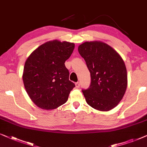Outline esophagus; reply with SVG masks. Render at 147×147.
Segmentation results:
<instances>
[{"label": "esophagus", "instance_id": "obj_1", "mask_svg": "<svg viewBox=\"0 0 147 147\" xmlns=\"http://www.w3.org/2000/svg\"><path fill=\"white\" fill-rule=\"evenodd\" d=\"M75 86L77 88H79V87H80L79 82H77V83H75Z\"/></svg>", "mask_w": 147, "mask_h": 147}]
</instances>
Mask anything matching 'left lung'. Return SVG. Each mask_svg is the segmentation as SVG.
<instances>
[{"instance_id": "8db88e82", "label": "left lung", "mask_w": 147, "mask_h": 147, "mask_svg": "<svg viewBox=\"0 0 147 147\" xmlns=\"http://www.w3.org/2000/svg\"><path fill=\"white\" fill-rule=\"evenodd\" d=\"M78 50L91 73V85L82 91L87 104L101 111L113 109L122 100L128 85L122 58L101 41L84 42Z\"/></svg>"}]
</instances>
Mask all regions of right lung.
Returning <instances> with one entry per match:
<instances>
[{"label": "right lung", "mask_w": 147, "mask_h": 147, "mask_svg": "<svg viewBox=\"0 0 147 147\" xmlns=\"http://www.w3.org/2000/svg\"><path fill=\"white\" fill-rule=\"evenodd\" d=\"M75 44L49 41L36 48L25 61L23 81L29 98L38 107L51 110L66 102L75 87L69 81L64 62L71 55Z\"/></svg>", "instance_id": "right-lung-1"}]
</instances>
